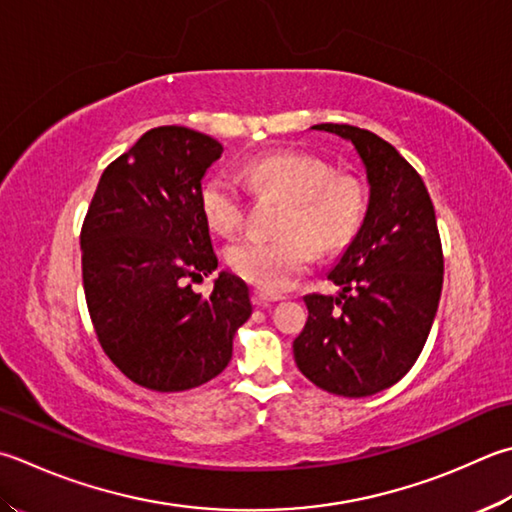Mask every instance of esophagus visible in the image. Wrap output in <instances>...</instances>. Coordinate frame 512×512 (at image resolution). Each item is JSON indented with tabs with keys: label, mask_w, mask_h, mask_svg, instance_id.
Returning <instances> with one entry per match:
<instances>
[{
	"label": "esophagus",
	"mask_w": 512,
	"mask_h": 512,
	"mask_svg": "<svg viewBox=\"0 0 512 512\" xmlns=\"http://www.w3.org/2000/svg\"><path fill=\"white\" fill-rule=\"evenodd\" d=\"M283 294H276V292H267V289H256L254 292V303L256 305H260V307H265V305H269V303H276V301H283Z\"/></svg>",
	"instance_id": "esophagus-1"
}]
</instances>
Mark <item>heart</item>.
Returning <instances> with one entry per match:
<instances>
[{
  "mask_svg": "<svg viewBox=\"0 0 512 512\" xmlns=\"http://www.w3.org/2000/svg\"><path fill=\"white\" fill-rule=\"evenodd\" d=\"M240 176L256 194L287 200L274 240L243 236L227 247V263L245 281L278 292L314 263L316 248L347 245L363 218V191L350 178H334L330 165L307 153L278 151L247 162ZM200 211L211 229L231 234L245 214L236 176L218 171L200 187Z\"/></svg>",
  "mask_w": 512,
  "mask_h": 512,
  "instance_id": "obj_1",
  "label": "heart"
}]
</instances>
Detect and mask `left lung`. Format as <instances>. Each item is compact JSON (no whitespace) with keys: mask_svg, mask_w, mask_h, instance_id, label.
<instances>
[{"mask_svg":"<svg viewBox=\"0 0 512 512\" xmlns=\"http://www.w3.org/2000/svg\"><path fill=\"white\" fill-rule=\"evenodd\" d=\"M354 144L368 207L327 278L336 296H305L298 370L339 397H370L408 374L426 345L443 285V254L426 185L390 142L350 124H316Z\"/></svg>","mask_w":512,"mask_h":512,"instance_id":"1","label":"left lung"}]
</instances>
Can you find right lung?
<instances>
[{
  "label": "right lung",
  "mask_w": 512,
  "mask_h": 512,
  "mask_svg": "<svg viewBox=\"0 0 512 512\" xmlns=\"http://www.w3.org/2000/svg\"><path fill=\"white\" fill-rule=\"evenodd\" d=\"M223 144L187 127H158L104 169L80 247L86 305L106 356L156 392L198 388L227 368L252 316L249 287L220 272L209 296L191 281L218 267L200 211L207 169Z\"/></svg>",
  "instance_id": "obj_1"
}]
</instances>
